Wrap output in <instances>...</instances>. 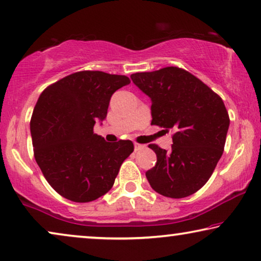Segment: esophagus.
<instances>
[{"label":"esophagus","instance_id":"1","mask_svg":"<svg viewBox=\"0 0 261 261\" xmlns=\"http://www.w3.org/2000/svg\"><path fill=\"white\" fill-rule=\"evenodd\" d=\"M134 148H135V151H140V149L145 148V145H140V144H138V142H135Z\"/></svg>","mask_w":261,"mask_h":261}]
</instances>
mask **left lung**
I'll list each match as a JSON object with an SVG mask.
<instances>
[{
	"mask_svg": "<svg viewBox=\"0 0 261 261\" xmlns=\"http://www.w3.org/2000/svg\"><path fill=\"white\" fill-rule=\"evenodd\" d=\"M130 78L151 98V124L174 132L171 151L148 145L156 154L155 166L146 172L149 185L165 197L195 194L212 177L223 153L229 115L222 98L177 66Z\"/></svg>",
	"mask_w": 261,
	"mask_h": 261,
	"instance_id": "1",
	"label": "left lung"
}]
</instances>
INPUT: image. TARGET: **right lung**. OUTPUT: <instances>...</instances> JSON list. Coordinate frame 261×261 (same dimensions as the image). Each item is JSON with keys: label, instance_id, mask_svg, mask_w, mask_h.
I'll return each instance as SVG.
<instances>
[{"label": "right lung", "instance_id": "1", "mask_svg": "<svg viewBox=\"0 0 261 261\" xmlns=\"http://www.w3.org/2000/svg\"><path fill=\"white\" fill-rule=\"evenodd\" d=\"M129 83L121 74L80 71L39 96L31 119L34 158L48 184L66 199L87 203L107 194L134 151L130 140L107 142L94 133L112 95Z\"/></svg>", "mask_w": 261, "mask_h": 261}]
</instances>
